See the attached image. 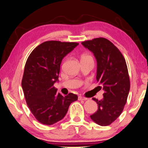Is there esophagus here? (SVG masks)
Instances as JSON below:
<instances>
[{
    "label": "esophagus",
    "mask_w": 148,
    "mask_h": 148,
    "mask_svg": "<svg viewBox=\"0 0 148 148\" xmlns=\"http://www.w3.org/2000/svg\"><path fill=\"white\" fill-rule=\"evenodd\" d=\"M87 99H87V98L84 97H82V96H79V97H78V100H79V101H82V100H83V101H86Z\"/></svg>",
    "instance_id": "esophagus-1"
}]
</instances>
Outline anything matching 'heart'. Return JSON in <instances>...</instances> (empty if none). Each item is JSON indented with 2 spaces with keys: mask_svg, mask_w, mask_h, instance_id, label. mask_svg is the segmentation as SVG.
I'll list each match as a JSON object with an SVG mask.
<instances>
[{
  "mask_svg": "<svg viewBox=\"0 0 148 148\" xmlns=\"http://www.w3.org/2000/svg\"><path fill=\"white\" fill-rule=\"evenodd\" d=\"M86 57H88V58H91V57H90V56H84V57H83V58H86Z\"/></svg>",
  "mask_w": 148,
  "mask_h": 148,
  "instance_id": "obj_1",
  "label": "heart"
}]
</instances>
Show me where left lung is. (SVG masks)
<instances>
[{
  "instance_id": "left-lung-1",
  "label": "left lung",
  "mask_w": 148,
  "mask_h": 148,
  "mask_svg": "<svg viewBox=\"0 0 148 148\" xmlns=\"http://www.w3.org/2000/svg\"><path fill=\"white\" fill-rule=\"evenodd\" d=\"M82 44L94 54L97 62V80L105 91L101 101L92 98L98 104V110L90 118L99 125H109L121 114L130 92L125 60L117 47L103 37L83 41Z\"/></svg>"
}]
</instances>
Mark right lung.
Instances as JSON below:
<instances>
[{
    "label": "right lung",
    "mask_w": 148,
    "mask_h": 148,
    "mask_svg": "<svg viewBox=\"0 0 148 148\" xmlns=\"http://www.w3.org/2000/svg\"><path fill=\"white\" fill-rule=\"evenodd\" d=\"M78 45L76 42L45 41L32 51L25 66L21 86L28 107L41 123L51 125L62 120L72 102L73 93L62 96L53 86L58 81L62 59Z\"/></svg>",
    "instance_id": "add662e5"
}]
</instances>
